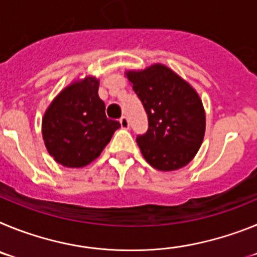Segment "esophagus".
Wrapping results in <instances>:
<instances>
[{"mask_svg": "<svg viewBox=\"0 0 257 257\" xmlns=\"http://www.w3.org/2000/svg\"><path fill=\"white\" fill-rule=\"evenodd\" d=\"M119 123H121L122 128H128V127H130V121H128V118L124 117V115H122V117L119 118Z\"/></svg>", "mask_w": 257, "mask_h": 257, "instance_id": "obj_1", "label": "esophagus"}]
</instances>
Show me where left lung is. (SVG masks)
Here are the masks:
<instances>
[{
    "mask_svg": "<svg viewBox=\"0 0 257 257\" xmlns=\"http://www.w3.org/2000/svg\"><path fill=\"white\" fill-rule=\"evenodd\" d=\"M124 74L148 114V131L136 138L145 161L160 171L187 166L205 138L206 113L198 92L160 63Z\"/></svg>",
    "mask_w": 257,
    "mask_h": 257,
    "instance_id": "obj_1",
    "label": "left lung"
}]
</instances>
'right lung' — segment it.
<instances>
[{"label":"right lung","instance_id":"add662e5","mask_svg":"<svg viewBox=\"0 0 257 257\" xmlns=\"http://www.w3.org/2000/svg\"><path fill=\"white\" fill-rule=\"evenodd\" d=\"M99 79L78 78L63 88L42 117V138L59 165L79 169L100 156L119 122L108 119L99 97Z\"/></svg>","mask_w":257,"mask_h":257}]
</instances>
